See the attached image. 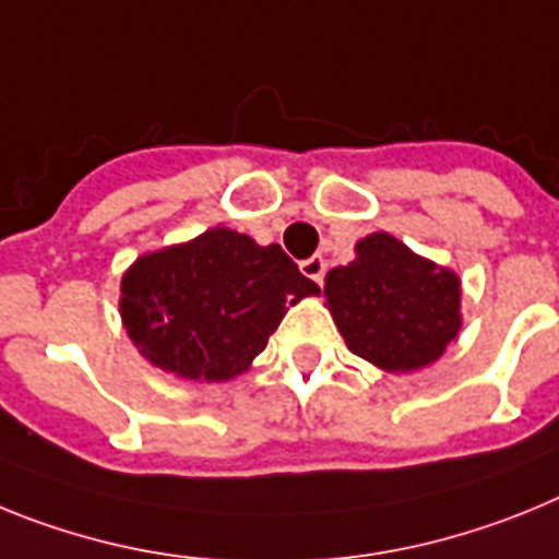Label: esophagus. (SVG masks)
I'll list each match as a JSON object with an SVG mask.
<instances>
[{
    "label": "esophagus",
    "instance_id": "obj_1",
    "mask_svg": "<svg viewBox=\"0 0 559 559\" xmlns=\"http://www.w3.org/2000/svg\"><path fill=\"white\" fill-rule=\"evenodd\" d=\"M300 273L307 275L309 281H314V284H323V275H326V261H323V255H312V259L300 261Z\"/></svg>",
    "mask_w": 559,
    "mask_h": 559
}]
</instances>
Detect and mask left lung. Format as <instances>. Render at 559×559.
Listing matches in <instances>:
<instances>
[{"instance_id":"8db88e82","label":"left lung","mask_w":559,"mask_h":559,"mask_svg":"<svg viewBox=\"0 0 559 559\" xmlns=\"http://www.w3.org/2000/svg\"><path fill=\"white\" fill-rule=\"evenodd\" d=\"M357 259L326 275V307L357 357L382 371L436 362L461 329V281L391 233H371Z\"/></svg>"}]
</instances>
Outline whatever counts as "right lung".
<instances>
[{"instance_id": "obj_1", "label": "right lung", "mask_w": 559, "mask_h": 559, "mask_svg": "<svg viewBox=\"0 0 559 559\" xmlns=\"http://www.w3.org/2000/svg\"><path fill=\"white\" fill-rule=\"evenodd\" d=\"M318 293L278 245L213 227L140 255L120 281V318L152 366L225 382L264 352L286 307Z\"/></svg>"}]
</instances>
